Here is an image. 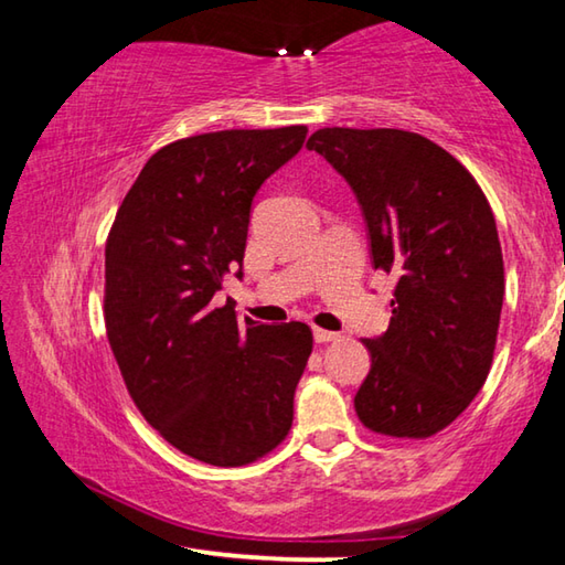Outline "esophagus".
I'll use <instances>...</instances> for the list:
<instances>
[{"label": "esophagus", "mask_w": 565, "mask_h": 565, "mask_svg": "<svg viewBox=\"0 0 565 565\" xmlns=\"http://www.w3.org/2000/svg\"><path fill=\"white\" fill-rule=\"evenodd\" d=\"M339 333L337 331H327V329H313V341L317 343H329V341H337Z\"/></svg>", "instance_id": "esophagus-1"}]
</instances>
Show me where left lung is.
Here are the masks:
<instances>
[{
	"instance_id": "8db88e82",
	"label": "left lung",
	"mask_w": 565,
	"mask_h": 565,
	"mask_svg": "<svg viewBox=\"0 0 565 565\" xmlns=\"http://www.w3.org/2000/svg\"><path fill=\"white\" fill-rule=\"evenodd\" d=\"M306 147L349 181L374 269L396 276L386 333L353 406L394 438H428L463 414L489 376L503 306L495 218L461 161L404 129L327 127Z\"/></svg>"
}]
</instances>
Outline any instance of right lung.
<instances>
[{"label": "right lung", "mask_w": 565, "mask_h": 565, "mask_svg": "<svg viewBox=\"0 0 565 565\" xmlns=\"http://www.w3.org/2000/svg\"><path fill=\"white\" fill-rule=\"evenodd\" d=\"M306 127L226 129L171 141L124 196L104 252V321L129 396L196 461L246 466L279 446L313 337L216 306L242 279L256 191L299 154Z\"/></svg>", "instance_id": "1"}]
</instances>
